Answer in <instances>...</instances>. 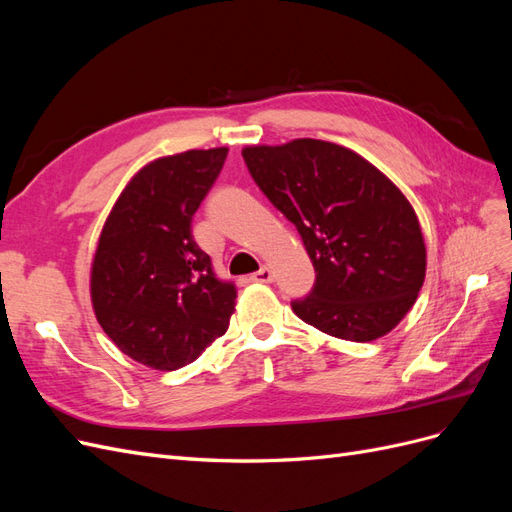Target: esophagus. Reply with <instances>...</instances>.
<instances>
[{
  "instance_id": "obj_1",
  "label": "esophagus",
  "mask_w": 512,
  "mask_h": 512,
  "mask_svg": "<svg viewBox=\"0 0 512 512\" xmlns=\"http://www.w3.org/2000/svg\"><path fill=\"white\" fill-rule=\"evenodd\" d=\"M252 282L258 284H271L273 282V271L269 267H260L254 275H252Z\"/></svg>"
}]
</instances>
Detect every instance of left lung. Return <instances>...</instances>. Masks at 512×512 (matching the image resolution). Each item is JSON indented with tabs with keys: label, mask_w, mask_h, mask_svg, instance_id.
<instances>
[{
	"label": "left lung",
	"mask_w": 512,
	"mask_h": 512,
	"mask_svg": "<svg viewBox=\"0 0 512 512\" xmlns=\"http://www.w3.org/2000/svg\"><path fill=\"white\" fill-rule=\"evenodd\" d=\"M241 153L262 194L297 226L316 269L312 292L292 301V312L350 342L393 331L427 267L421 224L397 185L359 153L316 138Z\"/></svg>",
	"instance_id": "obj_1"
}]
</instances>
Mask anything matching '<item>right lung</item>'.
<instances>
[{
	"label": "right lung",
	"instance_id": "right-lung-1",
	"mask_svg": "<svg viewBox=\"0 0 512 512\" xmlns=\"http://www.w3.org/2000/svg\"><path fill=\"white\" fill-rule=\"evenodd\" d=\"M226 147L149 162L108 213L91 262V305L130 359L173 371L222 337L237 288L215 277L192 218L218 179Z\"/></svg>",
	"mask_w": 512,
	"mask_h": 512
}]
</instances>
